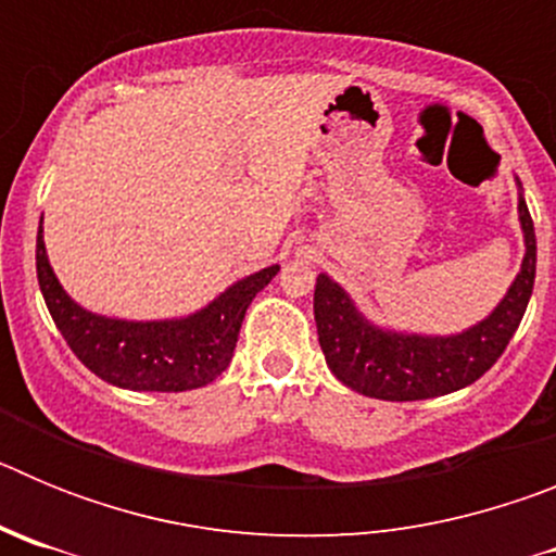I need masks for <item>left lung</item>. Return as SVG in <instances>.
<instances>
[{
    "instance_id": "obj_1",
    "label": "left lung",
    "mask_w": 556,
    "mask_h": 556,
    "mask_svg": "<svg viewBox=\"0 0 556 556\" xmlns=\"http://www.w3.org/2000/svg\"><path fill=\"white\" fill-rule=\"evenodd\" d=\"M518 186V223L523 262L498 306L459 333H409L376 326L351 294L326 273L314 287V323L326 365L353 392L378 401H426L473 384L498 362L529 306L538 267V242L523 186Z\"/></svg>"
}]
</instances>
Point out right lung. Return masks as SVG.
<instances>
[{
	"instance_id": "add662e5",
	"label": "right lung",
	"mask_w": 556,
	"mask_h": 556,
	"mask_svg": "<svg viewBox=\"0 0 556 556\" xmlns=\"http://www.w3.org/2000/svg\"><path fill=\"white\" fill-rule=\"evenodd\" d=\"M43 223V217H41ZM38 287L58 331L88 370L132 392H186L211 384L233 358L244 312L278 275V264L244 275L208 306L169 320H119L68 298L49 264L43 228L36 239Z\"/></svg>"
}]
</instances>
